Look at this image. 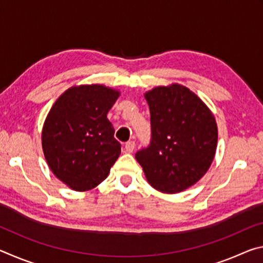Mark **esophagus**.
I'll return each instance as SVG.
<instances>
[{
	"label": "esophagus",
	"instance_id": "34e87169",
	"mask_svg": "<svg viewBox=\"0 0 263 263\" xmlns=\"http://www.w3.org/2000/svg\"><path fill=\"white\" fill-rule=\"evenodd\" d=\"M136 147V144L135 141H127L125 144V152L126 153H132L133 149Z\"/></svg>",
	"mask_w": 263,
	"mask_h": 263
}]
</instances>
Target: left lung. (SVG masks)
<instances>
[{"label": "left lung", "instance_id": "1", "mask_svg": "<svg viewBox=\"0 0 263 263\" xmlns=\"http://www.w3.org/2000/svg\"><path fill=\"white\" fill-rule=\"evenodd\" d=\"M152 141L137 152L146 180L162 194H177L197 183L215 159L218 127L209 106L180 83L146 91Z\"/></svg>", "mask_w": 263, "mask_h": 263}]
</instances>
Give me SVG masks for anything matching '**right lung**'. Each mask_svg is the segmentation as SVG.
I'll use <instances>...</instances> for the list:
<instances>
[{
    "label": "right lung",
    "instance_id": "obj_1",
    "mask_svg": "<svg viewBox=\"0 0 263 263\" xmlns=\"http://www.w3.org/2000/svg\"><path fill=\"white\" fill-rule=\"evenodd\" d=\"M121 91L100 83L72 86L58 97L42 130L44 157L53 174L75 191L96 188L121 154L106 118Z\"/></svg>",
    "mask_w": 263,
    "mask_h": 263
}]
</instances>
